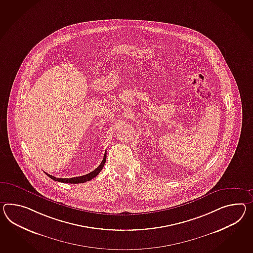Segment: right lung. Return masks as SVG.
<instances>
[{"instance_id":"1","label":"right lung","mask_w":253,"mask_h":253,"mask_svg":"<svg viewBox=\"0 0 253 253\" xmlns=\"http://www.w3.org/2000/svg\"><path fill=\"white\" fill-rule=\"evenodd\" d=\"M106 157H107V156H106V154H105L103 160L100 163V165H99V167H97L92 172H88L87 174L82 175V176L72 177V178H56V177L51 175V174H48V173H46V172H45V173L47 174V176H49L50 178L53 179V180H55V181H57V182L68 183V184H81V183H85V182H87V181L91 180V179L94 178V177H96V176L99 174V172L102 170V168L104 167L105 162H106Z\"/></svg>"}]
</instances>
